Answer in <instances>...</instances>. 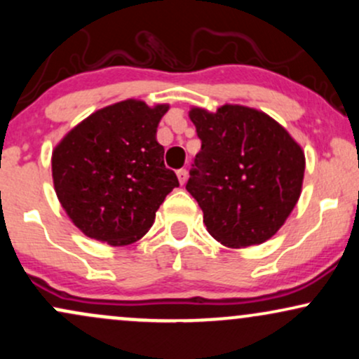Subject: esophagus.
Wrapping results in <instances>:
<instances>
[{
	"mask_svg": "<svg viewBox=\"0 0 359 359\" xmlns=\"http://www.w3.org/2000/svg\"><path fill=\"white\" fill-rule=\"evenodd\" d=\"M177 177H179V182L184 185L185 180H187V170H185V168H180V170H177Z\"/></svg>",
	"mask_w": 359,
	"mask_h": 359,
	"instance_id": "obj_1",
	"label": "esophagus"
}]
</instances>
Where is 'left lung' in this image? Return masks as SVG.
<instances>
[{"label": "left lung", "instance_id": "obj_1", "mask_svg": "<svg viewBox=\"0 0 359 359\" xmlns=\"http://www.w3.org/2000/svg\"><path fill=\"white\" fill-rule=\"evenodd\" d=\"M201 140L185 189L214 240L245 248L270 240L297 204L306 156L269 114L238 104L192 108Z\"/></svg>", "mask_w": 359, "mask_h": 359}]
</instances>
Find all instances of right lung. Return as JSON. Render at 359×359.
Segmentation results:
<instances>
[{"label": "right lung", "mask_w": 359, "mask_h": 359, "mask_svg": "<svg viewBox=\"0 0 359 359\" xmlns=\"http://www.w3.org/2000/svg\"><path fill=\"white\" fill-rule=\"evenodd\" d=\"M167 104L128 100L102 108L65 135L52 154L57 197L86 236L113 246L135 243L151 228L172 189L156 126Z\"/></svg>", "instance_id": "right-lung-1"}]
</instances>
